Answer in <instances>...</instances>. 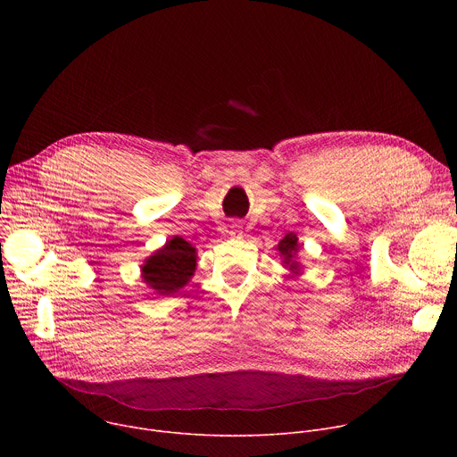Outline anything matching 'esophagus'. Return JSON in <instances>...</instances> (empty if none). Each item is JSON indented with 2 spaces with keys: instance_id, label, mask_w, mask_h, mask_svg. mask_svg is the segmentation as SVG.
I'll list each match as a JSON object with an SVG mask.
<instances>
[{
  "instance_id": "34e87169",
  "label": "esophagus",
  "mask_w": 457,
  "mask_h": 457,
  "mask_svg": "<svg viewBox=\"0 0 457 457\" xmlns=\"http://www.w3.org/2000/svg\"><path fill=\"white\" fill-rule=\"evenodd\" d=\"M231 237H242V224L240 222H231Z\"/></svg>"
}]
</instances>
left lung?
Listing matches in <instances>:
<instances>
[{
	"label": "left lung",
	"mask_w": 457,
	"mask_h": 457,
	"mask_svg": "<svg viewBox=\"0 0 457 457\" xmlns=\"http://www.w3.org/2000/svg\"><path fill=\"white\" fill-rule=\"evenodd\" d=\"M277 251H278V256L282 260V266L291 273V277H300L303 275V268L300 264L298 260V251H300V242H298V237L289 233L286 235L278 244H277Z\"/></svg>",
	"instance_id": "obj_1"
}]
</instances>
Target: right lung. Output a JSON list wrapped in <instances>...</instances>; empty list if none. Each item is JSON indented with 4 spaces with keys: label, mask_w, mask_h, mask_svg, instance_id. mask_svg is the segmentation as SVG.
I'll list each match as a JSON object with an SVG mask.
<instances>
[{
    "label": "right lung",
    "mask_w": 457,
    "mask_h": 457,
    "mask_svg": "<svg viewBox=\"0 0 457 457\" xmlns=\"http://www.w3.org/2000/svg\"><path fill=\"white\" fill-rule=\"evenodd\" d=\"M197 270V249L182 237H171L162 247L146 256L141 266L143 282L162 296H171L189 284Z\"/></svg>",
    "instance_id": "obj_1"
}]
</instances>
